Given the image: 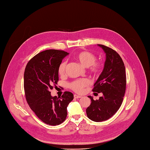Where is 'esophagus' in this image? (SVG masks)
I'll use <instances>...</instances> for the list:
<instances>
[{
    "instance_id": "esophagus-1",
    "label": "esophagus",
    "mask_w": 150,
    "mask_h": 150,
    "mask_svg": "<svg viewBox=\"0 0 150 150\" xmlns=\"http://www.w3.org/2000/svg\"><path fill=\"white\" fill-rule=\"evenodd\" d=\"M74 98H81L82 96H77V95H76V94H74Z\"/></svg>"
}]
</instances>
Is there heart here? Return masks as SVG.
<instances>
[{"label": "heart", "instance_id": "heart-1", "mask_svg": "<svg viewBox=\"0 0 150 150\" xmlns=\"http://www.w3.org/2000/svg\"><path fill=\"white\" fill-rule=\"evenodd\" d=\"M75 59L84 67H87L89 71L94 74H98L101 68V64L96 61V56L93 53L88 51H82L77 53L75 55ZM67 62L64 61L60 64L57 72L60 76L65 75ZM89 80L86 78L76 79L69 83V87L71 89L77 93H82L84 88L89 86Z\"/></svg>", "mask_w": 150, "mask_h": 150}]
</instances>
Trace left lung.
Wrapping results in <instances>:
<instances>
[{"mask_svg": "<svg viewBox=\"0 0 150 150\" xmlns=\"http://www.w3.org/2000/svg\"><path fill=\"white\" fill-rule=\"evenodd\" d=\"M98 45L106 53V59L104 69L94 85L93 91L101 93L103 96L96 100L88 96L91 103L86 109L87 117L95 122L106 121L118 110L126 88L125 68L121 56L106 45Z\"/></svg>", "mask_w": 150, "mask_h": 150, "instance_id": "8db88e82", "label": "left lung"}]
</instances>
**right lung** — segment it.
I'll return each instance as SVG.
<instances>
[{
  "label": "right lung",
  "instance_id": "add662e5",
  "mask_svg": "<svg viewBox=\"0 0 150 150\" xmlns=\"http://www.w3.org/2000/svg\"><path fill=\"white\" fill-rule=\"evenodd\" d=\"M67 54L63 50H45L33 56L25 68L24 89L28 104L40 120L51 125L65 120L67 106L74 98L68 91H65L61 97L50 94L59 80V65Z\"/></svg>",
  "mask_w": 150,
  "mask_h": 150
}]
</instances>
